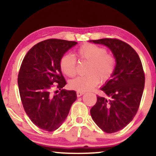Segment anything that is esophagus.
I'll return each instance as SVG.
<instances>
[{"label": "esophagus", "mask_w": 156, "mask_h": 156, "mask_svg": "<svg viewBox=\"0 0 156 156\" xmlns=\"http://www.w3.org/2000/svg\"><path fill=\"white\" fill-rule=\"evenodd\" d=\"M76 94H77V96H78V98H79V97L83 95V94H84V92H80V91H78V92H76Z\"/></svg>", "instance_id": "34e87169"}]
</instances>
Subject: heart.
I'll use <instances>...</instances> for the list:
<instances>
[{"instance_id":"obj_1","label":"heart","mask_w":156,"mask_h":156,"mask_svg":"<svg viewBox=\"0 0 156 156\" xmlns=\"http://www.w3.org/2000/svg\"><path fill=\"white\" fill-rule=\"evenodd\" d=\"M76 54L81 60L89 62L86 76H78L71 80L69 86L75 90L86 92L95 87L101 82H106L111 78L116 67V60L112 55L108 54L106 50L92 43L82 44L77 50ZM60 68L68 77L76 74V60L70 53L64 54L60 59Z\"/></svg>"}]
</instances>
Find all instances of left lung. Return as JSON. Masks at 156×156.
Returning <instances> with one entry per match:
<instances>
[{
  "label": "left lung",
  "instance_id": "left-lung-1",
  "mask_svg": "<svg viewBox=\"0 0 156 156\" xmlns=\"http://www.w3.org/2000/svg\"><path fill=\"white\" fill-rule=\"evenodd\" d=\"M89 42L106 46L116 60L111 79L101 89L107 98L98 96L91 108L92 119L103 131L115 133L133 120L140 104L144 87V74L139 55L122 41L101 39Z\"/></svg>",
  "mask_w": 156,
  "mask_h": 156
}]
</instances>
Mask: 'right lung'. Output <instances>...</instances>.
Instances as JSON below:
<instances>
[{
	"label": "right lung",
	"mask_w": 156,
	"mask_h": 156,
	"mask_svg": "<svg viewBox=\"0 0 156 156\" xmlns=\"http://www.w3.org/2000/svg\"><path fill=\"white\" fill-rule=\"evenodd\" d=\"M77 43L47 39L34 46L23 58L17 80L20 95L26 114L41 129H58L76 101V91L62 89L67 82L59 63L64 53ZM53 83H58L60 92L58 94L51 93Z\"/></svg>",
	"instance_id": "right-lung-1"
}]
</instances>
